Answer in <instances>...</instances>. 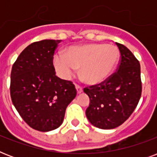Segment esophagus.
Listing matches in <instances>:
<instances>
[{"mask_svg":"<svg viewBox=\"0 0 157 157\" xmlns=\"http://www.w3.org/2000/svg\"><path fill=\"white\" fill-rule=\"evenodd\" d=\"M76 91H77V94H81L82 91H83V89H82V87L80 86H78V85H76Z\"/></svg>","mask_w":157,"mask_h":157,"instance_id":"esophagus-1","label":"esophagus"}]
</instances>
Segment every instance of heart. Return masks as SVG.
<instances>
[{
    "mask_svg": "<svg viewBox=\"0 0 157 157\" xmlns=\"http://www.w3.org/2000/svg\"><path fill=\"white\" fill-rule=\"evenodd\" d=\"M119 59V50L114 45L92 43L71 46L64 55L55 54L53 64L61 78L68 80L80 68V78L86 84L96 85L109 77Z\"/></svg>",
    "mask_w": 157,
    "mask_h": 157,
    "instance_id": "heart-1",
    "label": "heart"
}]
</instances>
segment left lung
Returning a JSON list of instances; mask_svg holds the SVG:
<instances>
[{"instance_id":"left-lung-1","label":"left lung","mask_w":157,"mask_h":157,"mask_svg":"<svg viewBox=\"0 0 157 157\" xmlns=\"http://www.w3.org/2000/svg\"><path fill=\"white\" fill-rule=\"evenodd\" d=\"M116 44L121 53L117 71L102 83L84 89L90 100L86 117L93 125L103 129L123 124L134 111L142 94L139 60L124 45Z\"/></svg>"}]
</instances>
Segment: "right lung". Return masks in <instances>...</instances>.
<instances>
[{
  "label": "right lung",
  "instance_id": "add662e5",
  "mask_svg": "<svg viewBox=\"0 0 157 157\" xmlns=\"http://www.w3.org/2000/svg\"><path fill=\"white\" fill-rule=\"evenodd\" d=\"M61 40H43L22 51L12 67L10 96L21 117L33 129L59 128L67 107L76 95L71 81L55 76L54 51Z\"/></svg>",
  "mask_w": 157,
  "mask_h": 157
}]
</instances>
